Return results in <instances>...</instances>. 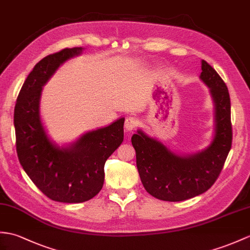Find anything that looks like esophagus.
Returning a JSON list of instances; mask_svg holds the SVG:
<instances>
[{
  "label": "esophagus",
  "mask_w": 250,
  "mask_h": 250,
  "mask_svg": "<svg viewBox=\"0 0 250 250\" xmlns=\"http://www.w3.org/2000/svg\"><path fill=\"white\" fill-rule=\"evenodd\" d=\"M136 124H137V120L134 117H132V116H129V117L125 119V131L134 130L136 126Z\"/></svg>",
  "instance_id": "obj_1"
}]
</instances>
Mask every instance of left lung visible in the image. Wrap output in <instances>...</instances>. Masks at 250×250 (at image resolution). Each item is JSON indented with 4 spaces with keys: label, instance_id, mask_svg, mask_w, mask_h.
Instances as JSON below:
<instances>
[{
    "label": "left lung",
    "instance_id": "left-lung-1",
    "mask_svg": "<svg viewBox=\"0 0 250 250\" xmlns=\"http://www.w3.org/2000/svg\"><path fill=\"white\" fill-rule=\"evenodd\" d=\"M199 79L208 88L214 104V133L208 147L196 153L181 154L142 129L131 138L144 188L160 200L182 201L205 193L216 181L231 149L227 86L206 61H201Z\"/></svg>",
    "mask_w": 250,
    "mask_h": 250
}]
</instances>
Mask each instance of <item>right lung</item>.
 <instances>
[{"mask_svg": "<svg viewBox=\"0 0 250 250\" xmlns=\"http://www.w3.org/2000/svg\"><path fill=\"white\" fill-rule=\"evenodd\" d=\"M83 50L63 49L37 62L19 92L14 114L17 153L23 169L45 196L66 204L87 201L101 190L104 164L124 142V117L62 145L51 138L43 125L42 87L60 66Z\"/></svg>", "mask_w": 250, "mask_h": 250, "instance_id": "obj_1", "label": "right lung"}]
</instances>
